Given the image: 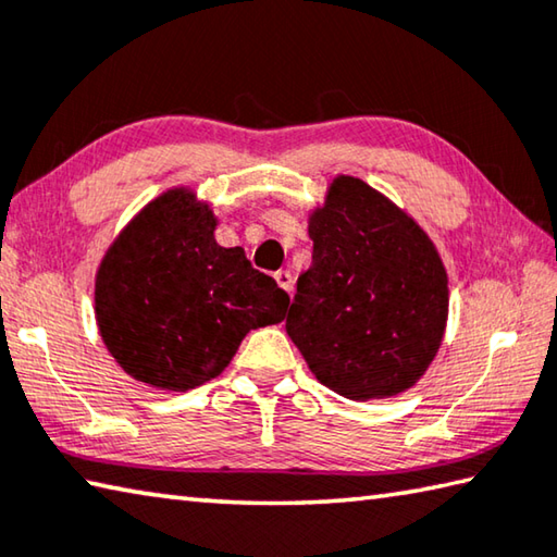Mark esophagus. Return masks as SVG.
Here are the masks:
<instances>
[{
  "instance_id": "1",
  "label": "esophagus",
  "mask_w": 557,
  "mask_h": 557,
  "mask_svg": "<svg viewBox=\"0 0 557 557\" xmlns=\"http://www.w3.org/2000/svg\"><path fill=\"white\" fill-rule=\"evenodd\" d=\"M275 280H277V285L285 289V292H292V287H295V280H292V272L289 270H277L275 272Z\"/></svg>"
}]
</instances>
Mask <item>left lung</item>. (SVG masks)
Returning <instances> with one entry per match:
<instances>
[{
    "label": "left lung",
    "mask_w": 557,
    "mask_h": 557,
    "mask_svg": "<svg viewBox=\"0 0 557 557\" xmlns=\"http://www.w3.org/2000/svg\"><path fill=\"white\" fill-rule=\"evenodd\" d=\"M311 268L297 280L287 333L309 370L346 399L413 387L436 358L448 275L417 221L356 177H336L309 219Z\"/></svg>",
    "instance_id": "8db88e82"
}]
</instances>
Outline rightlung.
<instances>
[{
    "mask_svg": "<svg viewBox=\"0 0 557 557\" xmlns=\"http://www.w3.org/2000/svg\"><path fill=\"white\" fill-rule=\"evenodd\" d=\"M216 219L191 191L173 189L140 211L97 272L104 346L131 377L160 389H195L216 377L250 329L285 319L289 297L221 248Z\"/></svg>",
    "mask_w": 557,
    "mask_h": 557,
    "instance_id": "add662e5",
    "label": "right lung"
}]
</instances>
